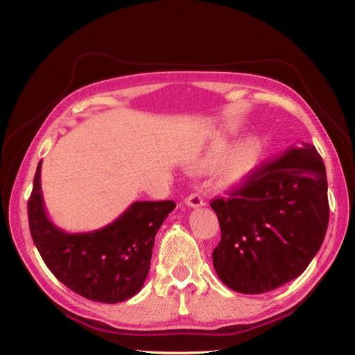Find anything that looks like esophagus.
I'll return each mask as SVG.
<instances>
[{"label": "esophagus", "instance_id": "34e87169", "mask_svg": "<svg viewBox=\"0 0 355 355\" xmlns=\"http://www.w3.org/2000/svg\"><path fill=\"white\" fill-rule=\"evenodd\" d=\"M187 204H188L189 207H192V209H197V207L204 206V198L200 194H191L187 198Z\"/></svg>", "mask_w": 355, "mask_h": 355}]
</instances>
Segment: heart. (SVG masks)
Returning <instances> with one entry per match:
<instances>
[{"label":"heart","instance_id":"b5f03b06","mask_svg":"<svg viewBox=\"0 0 355 355\" xmlns=\"http://www.w3.org/2000/svg\"><path fill=\"white\" fill-rule=\"evenodd\" d=\"M223 151L220 142L213 144L202 154H197L188 161L189 170H200L207 167L216 161ZM257 159V144L253 139H244V141L231 146L225 155L220 158L216 180L220 187H235L249 176Z\"/></svg>","mask_w":355,"mask_h":355}]
</instances>
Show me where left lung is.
I'll return each instance as SVG.
<instances>
[{
    "label": "left lung",
    "mask_w": 355,
    "mask_h": 355,
    "mask_svg": "<svg viewBox=\"0 0 355 355\" xmlns=\"http://www.w3.org/2000/svg\"><path fill=\"white\" fill-rule=\"evenodd\" d=\"M220 225L213 266L244 295L275 290L302 274L323 244L329 223L327 178L311 144L262 164L232 192L211 201Z\"/></svg>",
    "instance_id": "left-lung-1"
}]
</instances>
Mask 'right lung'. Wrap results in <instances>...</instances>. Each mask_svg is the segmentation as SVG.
I'll return each instance as SVG.
<instances>
[{
    "label": "right lung",
    "mask_w": 355,
    "mask_h": 355,
    "mask_svg": "<svg viewBox=\"0 0 355 355\" xmlns=\"http://www.w3.org/2000/svg\"><path fill=\"white\" fill-rule=\"evenodd\" d=\"M38 163L28 201L32 240L49 270L80 296L118 304L141 292L149 272L157 231L173 201H135L114 222L89 232H67L46 211Z\"/></svg>",
    "instance_id": "obj_1"
}]
</instances>
